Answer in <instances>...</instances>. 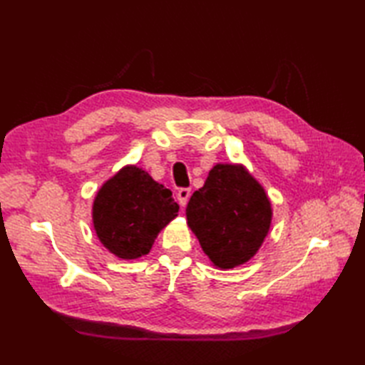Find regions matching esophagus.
Segmentation results:
<instances>
[{"instance_id":"obj_1","label":"esophagus","mask_w":365,"mask_h":365,"mask_svg":"<svg viewBox=\"0 0 365 365\" xmlns=\"http://www.w3.org/2000/svg\"><path fill=\"white\" fill-rule=\"evenodd\" d=\"M191 196V190L190 188H180L177 191V200L178 204H180L182 207H185L188 204V199Z\"/></svg>"}]
</instances>
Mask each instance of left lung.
<instances>
[{
	"label": "left lung",
	"instance_id": "obj_1",
	"mask_svg": "<svg viewBox=\"0 0 365 365\" xmlns=\"http://www.w3.org/2000/svg\"><path fill=\"white\" fill-rule=\"evenodd\" d=\"M273 207L265 188L242 163H216L187 205V222L213 267L232 269L259 252Z\"/></svg>",
	"mask_w": 365,
	"mask_h": 365
}]
</instances>
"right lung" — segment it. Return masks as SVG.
I'll return each mask as SVG.
<instances>
[{
    "label": "right lung",
    "mask_w": 365,
    "mask_h": 365,
    "mask_svg": "<svg viewBox=\"0 0 365 365\" xmlns=\"http://www.w3.org/2000/svg\"><path fill=\"white\" fill-rule=\"evenodd\" d=\"M177 213L170 190L136 165H125L108 178L92 202L96 235L120 260L149 254L155 238Z\"/></svg>",
    "instance_id": "add662e5"
}]
</instances>
